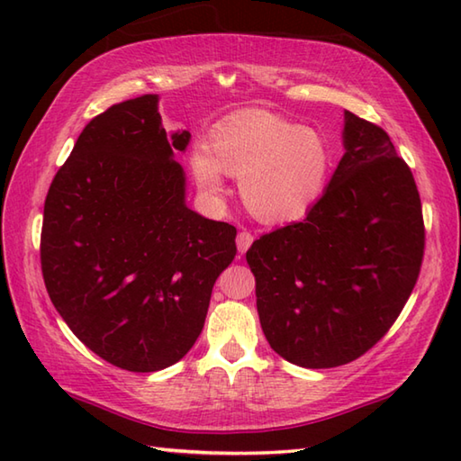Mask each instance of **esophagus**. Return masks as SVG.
Here are the masks:
<instances>
[{"label":"esophagus","mask_w":461,"mask_h":461,"mask_svg":"<svg viewBox=\"0 0 461 461\" xmlns=\"http://www.w3.org/2000/svg\"><path fill=\"white\" fill-rule=\"evenodd\" d=\"M236 243H238V251H240L241 256H243V253H246V251L249 249L251 243H253V236H251L249 231L243 230V231H240V233H238V240H236Z\"/></svg>","instance_id":"34e87169"}]
</instances>
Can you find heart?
<instances>
[{
  "instance_id": "heart-1",
  "label": "heart",
  "mask_w": 461,
  "mask_h": 461,
  "mask_svg": "<svg viewBox=\"0 0 461 461\" xmlns=\"http://www.w3.org/2000/svg\"><path fill=\"white\" fill-rule=\"evenodd\" d=\"M211 154L195 146L190 168L210 198L225 194L223 174L241 178V195L256 218L291 221L325 195L332 156L322 134L269 111H246L212 134Z\"/></svg>"
}]
</instances>
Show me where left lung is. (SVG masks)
Returning a JSON list of instances; mask_svg holds the SVG:
<instances>
[{"label":"left lung","mask_w":461,"mask_h":461,"mask_svg":"<svg viewBox=\"0 0 461 461\" xmlns=\"http://www.w3.org/2000/svg\"><path fill=\"white\" fill-rule=\"evenodd\" d=\"M345 154L299 223L253 241L263 335L303 368L347 365L386 335L424 258L414 176L380 126L345 111Z\"/></svg>","instance_id":"obj_1"}]
</instances>
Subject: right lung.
<instances>
[{"label":"right lung","mask_w":461,"mask_h":461,"mask_svg":"<svg viewBox=\"0 0 461 461\" xmlns=\"http://www.w3.org/2000/svg\"><path fill=\"white\" fill-rule=\"evenodd\" d=\"M158 95L111 106L85 126L43 210L49 297L85 347L131 372L185 357L236 228L185 203L188 131L166 132Z\"/></svg>","instance_id":"right-lung-1"}]
</instances>
